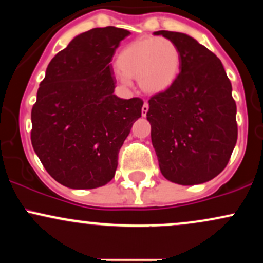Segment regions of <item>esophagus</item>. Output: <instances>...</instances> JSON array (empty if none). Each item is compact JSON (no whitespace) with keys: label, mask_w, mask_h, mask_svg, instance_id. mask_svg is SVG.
Returning <instances> with one entry per match:
<instances>
[{"label":"esophagus","mask_w":263,"mask_h":263,"mask_svg":"<svg viewBox=\"0 0 263 263\" xmlns=\"http://www.w3.org/2000/svg\"><path fill=\"white\" fill-rule=\"evenodd\" d=\"M147 111H148V102L144 101L143 106H142V116H146Z\"/></svg>","instance_id":"34e87169"}]
</instances>
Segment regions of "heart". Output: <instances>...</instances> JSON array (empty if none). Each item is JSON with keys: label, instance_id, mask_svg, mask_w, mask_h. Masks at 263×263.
Masks as SVG:
<instances>
[{"label": "heart", "instance_id": "1", "mask_svg": "<svg viewBox=\"0 0 263 263\" xmlns=\"http://www.w3.org/2000/svg\"><path fill=\"white\" fill-rule=\"evenodd\" d=\"M120 79L128 84L138 79L146 92L158 93L167 90L176 81L180 68V53L171 39L143 37L126 45L117 55Z\"/></svg>", "mask_w": 263, "mask_h": 263}]
</instances>
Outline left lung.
<instances>
[{"mask_svg": "<svg viewBox=\"0 0 263 263\" xmlns=\"http://www.w3.org/2000/svg\"><path fill=\"white\" fill-rule=\"evenodd\" d=\"M180 53L173 85L148 100L147 120L163 177L180 185L224 171L237 141L236 102L218 57L184 33L158 31Z\"/></svg>", "mask_w": 263, "mask_h": 263, "instance_id": "obj_1", "label": "left lung"}]
</instances>
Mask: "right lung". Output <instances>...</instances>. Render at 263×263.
<instances>
[{
  "mask_svg": "<svg viewBox=\"0 0 263 263\" xmlns=\"http://www.w3.org/2000/svg\"><path fill=\"white\" fill-rule=\"evenodd\" d=\"M129 34L116 27L77 35L50 60L32 107L31 141L45 171L73 189L112 179L120 148L142 114L140 98L114 95L112 60Z\"/></svg>",
  "mask_w": 263,
  "mask_h": 263,
  "instance_id": "obj_1",
  "label": "right lung"
}]
</instances>
